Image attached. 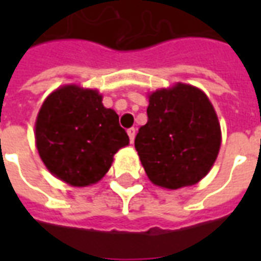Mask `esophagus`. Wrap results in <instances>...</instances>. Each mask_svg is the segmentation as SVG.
<instances>
[{"instance_id": "esophagus-1", "label": "esophagus", "mask_w": 261, "mask_h": 261, "mask_svg": "<svg viewBox=\"0 0 261 261\" xmlns=\"http://www.w3.org/2000/svg\"><path fill=\"white\" fill-rule=\"evenodd\" d=\"M136 133H137L136 128H128V130H127V134H128V137H130L131 144L134 142V138H136Z\"/></svg>"}]
</instances>
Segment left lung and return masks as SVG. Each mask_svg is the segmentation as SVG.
I'll return each instance as SVG.
<instances>
[{
    "label": "left lung",
    "instance_id": "8db88e82",
    "mask_svg": "<svg viewBox=\"0 0 261 261\" xmlns=\"http://www.w3.org/2000/svg\"><path fill=\"white\" fill-rule=\"evenodd\" d=\"M148 121L136 149L155 186L177 190L204 179L221 148V124L213 103L190 84L176 82L148 93Z\"/></svg>",
    "mask_w": 261,
    "mask_h": 261
}]
</instances>
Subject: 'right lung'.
<instances>
[{"instance_id":"right-lung-1","label":"right lung","mask_w":261,"mask_h":261,"mask_svg":"<svg viewBox=\"0 0 261 261\" xmlns=\"http://www.w3.org/2000/svg\"><path fill=\"white\" fill-rule=\"evenodd\" d=\"M97 89L68 84L54 89L35 123L37 152L47 170L72 187L95 185L109 172L128 136Z\"/></svg>"}]
</instances>
